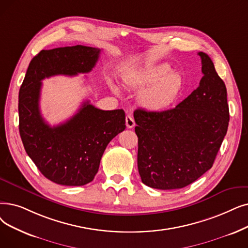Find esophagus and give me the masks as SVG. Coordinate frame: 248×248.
I'll return each instance as SVG.
<instances>
[{"label": "esophagus", "instance_id": "1", "mask_svg": "<svg viewBox=\"0 0 248 248\" xmlns=\"http://www.w3.org/2000/svg\"><path fill=\"white\" fill-rule=\"evenodd\" d=\"M125 125L127 128H133L135 126V121L131 115H126L125 117Z\"/></svg>", "mask_w": 248, "mask_h": 248}]
</instances>
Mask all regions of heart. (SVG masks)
<instances>
[{
    "instance_id": "obj_1",
    "label": "heart",
    "mask_w": 248,
    "mask_h": 248,
    "mask_svg": "<svg viewBox=\"0 0 248 248\" xmlns=\"http://www.w3.org/2000/svg\"><path fill=\"white\" fill-rule=\"evenodd\" d=\"M127 88L143 92L139 102L151 112L163 111L173 104L185 89V80L178 72H172L168 63L145 69L125 81ZM116 92L115 87H112Z\"/></svg>"
}]
</instances>
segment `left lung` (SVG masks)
Segmentation results:
<instances>
[{
    "label": "left lung",
    "mask_w": 248,
    "mask_h": 248,
    "mask_svg": "<svg viewBox=\"0 0 248 248\" xmlns=\"http://www.w3.org/2000/svg\"><path fill=\"white\" fill-rule=\"evenodd\" d=\"M199 87L175 108L136 109L138 169L144 185L157 189L182 188L214 164L227 133V90L210 57L202 51Z\"/></svg>",
    "instance_id": "obj_1"
}]
</instances>
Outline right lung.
I'll return each mask as SVG.
<instances>
[{
	"instance_id": "right-lung-1",
	"label": "right lung",
	"mask_w": 248,
	"mask_h": 248,
	"mask_svg": "<svg viewBox=\"0 0 248 248\" xmlns=\"http://www.w3.org/2000/svg\"><path fill=\"white\" fill-rule=\"evenodd\" d=\"M100 51L84 46L41 50L31 60L20 87L19 132L24 149L41 173L61 186H80L94 179L107 145L125 128V114L86 101L66 123L50 126L39 109L41 81L89 73Z\"/></svg>"
}]
</instances>
